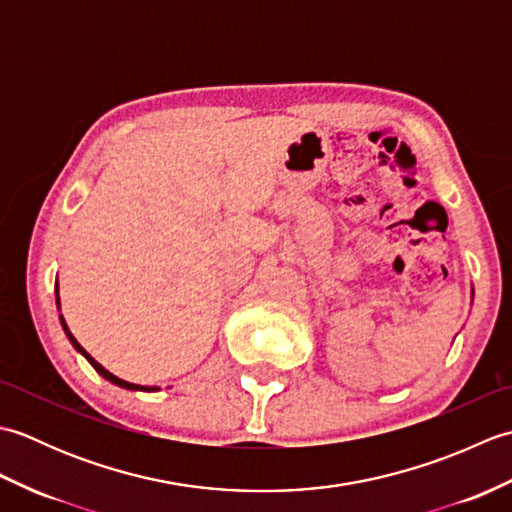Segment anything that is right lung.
<instances>
[{
    "label": "right lung",
    "instance_id": "1",
    "mask_svg": "<svg viewBox=\"0 0 512 512\" xmlns=\"http://www.w3.org/2000/svg\"><path fill=\"white\" fill-rule=\"evenodd\" d=\"M54 292H57V310H61V301H59V284H57V290H54ZM59 321H61V328H63V332H65V336H68V341L72 343V347H74V350L76 352H79L81 356H85V361H88L94 369H96V372H99L105 380H110V383L112 385H116V387H121V389H129V391H158L160 387H149V385H136V383H127V380H123V378H118V376H114L112 372H107V369L99 363V361H94V358L88 354V352H85L83 350V347H81V343L79 341H76L74 339V334L70 332V328H68V323H65V319H63V314H59Z\"/></svg>",
    "mask_w": 512,
    "mask_h": 512
}]
</instances>
